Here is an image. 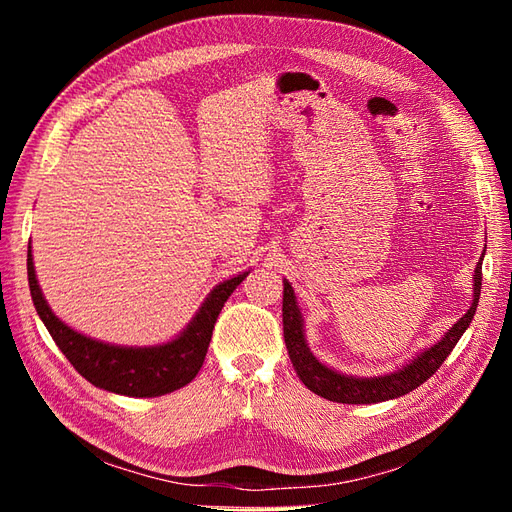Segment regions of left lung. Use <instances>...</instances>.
<instances>
[{
  "label": "left lung",
  "instance_id": "left-lung-1",
  "mask_svg": "<svg viewBox=\"0 0 512 512\" xmlns=\"http://www.w3.org/2000/svg\"><path fill=\"white\" fill-rule=\"evenodd\" d=\"M480 269H483V258H480L472 277V305L468 312L444 333V337H440L433 346L416 352V356H412L404 365H399L395 371L369 378L342 374V371H337L316 359L314 352L307 346L303 314L299 309L297 297H294V288L290 286L288 280H284V339L294 371H297V376L309 391H314L316 395L329 401H337V404H378V401H389L414 391L416 386H421L436 374L446 356L457 346L461 335L470 327L478 307L480 282H483V273H480Z\"/></svg>",
  "mask_w": 512,
  "mask_h": 512
}]
</instances>
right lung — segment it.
Segmentation results:
<instances>
[{
    "label": "right lung",
    "mask_w": 512,
    "mask_h": 512,
    "mask_svg": "<svg viewBox=\"0 0 512 512\" xmlns=\"http://www.w3.org/2000/svg\"><path fill=\"white\" fill-rule=\"evenodd\" d=\"M250 271L215 286L194 318L173 339L156 346H119L89 337L57 318L38 284L32 245L27 250V280L36 312L57 348L79 374L98 389L126 397H160L192 382L203 367L207 348L224 303Z\"/></svg>",
    "instance_id": "right-lung-1"
}]
</instances>
